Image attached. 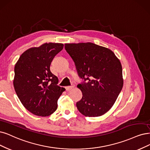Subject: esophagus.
Listing matches in <instances>:
<instances>
[{
    "mask_svg": "<svg viewBox=\"0 0 150 150\" xmlns=\"http://www.w3.org/2000/svg\"><path fill=\"white\" fill-rule=\"evenodd\" d=\"M74 85H71V86H66L65 87V89H66V91H70V90H71L72 88H74Z\"/></svg>",
    "mask_w": 150,
    "mask_h": 150,
    "instance_id": "1",
    "label": "esophagus"
}]
</instances>
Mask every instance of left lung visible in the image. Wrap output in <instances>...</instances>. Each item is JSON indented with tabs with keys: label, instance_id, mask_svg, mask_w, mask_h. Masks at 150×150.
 <instances>
[{
	"label": "left lung",
	"instance_id": "obj_1",
	"mask_svg": "<svg viewBox=\"0 0 150 150\" xmlns=\"http://www.w3.org/2000/svg\"><path fill=\"white\" fill-rule=\"evenodd\" d=\"M83 81L77 109L86 117H98L112 108L123 87L122 68L114 53L92 42L65 44Z\"/></svg>",
	"mask_w": 150,
	"mask_h": 150
}]
</instances>
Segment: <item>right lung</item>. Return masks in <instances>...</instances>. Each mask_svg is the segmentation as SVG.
<instances>
[{
  "label": "right lung",
  "mask_w": 150,
  "mask_h": 150,
  "mask_svg": "<svg viewBox=\"0 0 150 150\" xmlns=\"http://www.w3.org/2000/svg\"><path fill=\"white\" fill-rule=\"evenodd\" d=\"M62 43H44L31 47L21 55L15 64L13 86L23 106L30 112L46 117L57 108V100L64 88L57 85V77L50 65L62 50Z\"/></svg>",
  "instance_id": "right-lung-1"
}]
</instances>
